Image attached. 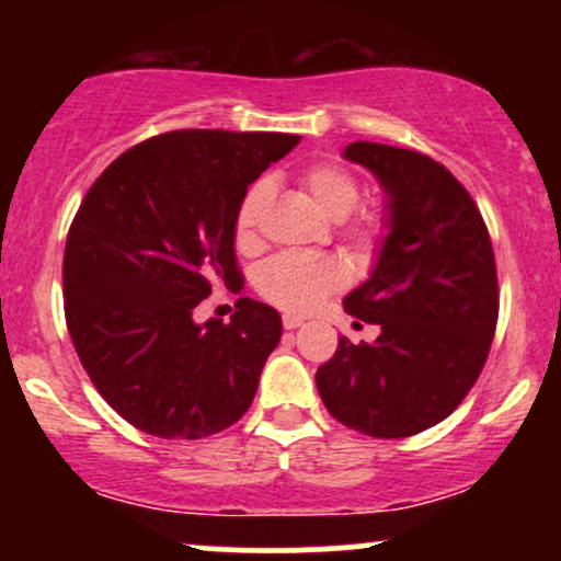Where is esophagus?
I'll list each match as a JSON object with an SVG mask.
<instances>
[{
  "mask_svg": "<svg viewBox=\"0 0 561 561\" xmlns=\"http://www.w3.org/2000/svg\"><path fill=\"white\" fill-rule=\"evenodd\" d=\"M300 324H302V319L293 317V313H285V317H282V327H285V330H298Z\"/></svg>",
  "mask_w": 561,
  "mask_h": 561,
  "instance_id": "obj_1",
  "label": "esophagus"
}]
</instances>
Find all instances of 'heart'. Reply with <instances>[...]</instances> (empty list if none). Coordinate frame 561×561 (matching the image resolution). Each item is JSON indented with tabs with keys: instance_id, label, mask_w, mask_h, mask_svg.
Wrapping results in <instances>:
<instances>
[{
	"instance_id": "heart-1",
	"label": "heart",
	"mask_w": 561,
	"mask_h": 561,
	"mask_svg": "<svg viewBox=\"0 0 561 561\" xmlns=\"http://www.w3.org/2000/svg\"><path fill=\"white\" fill-rule=\"evenodd\" d=\"M300 184L327 214L343 218L356 208L362 197V186L356 176L337 163H313L300 173ZM272 199L268 179H259L244 190L234 210V240L240 248H253L259 242V224L263 208ZM345 234L371 240L385 231V216L379 210H369L343 224ZM347 282V268L332 255L319 253H276L263 261L255 272V289L263 300L289 313H306L317 308L327 295L337 293Z\"/></svg>"
}]
</instances>
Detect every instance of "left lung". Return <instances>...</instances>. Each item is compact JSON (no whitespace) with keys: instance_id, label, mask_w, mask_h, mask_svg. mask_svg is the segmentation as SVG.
Listing matches in <instances>:
<instances>
[{"instance_id":"left-lung-1","label":"left lung","mask_w":561,"mask_h":561,"mask_svg":"<svg viewBox=\"0 0 561 561\" xmlns=\"http://www.w3.org/2000/svg\"><path fill=\"white\" fill-rule=\"evenodd\" d=\"M345 158L390 197V234L351 317L379 324L375 343L340 337L319 366L327 411L371 437H409L443 422L478 382L499 321L491 234L465 184L422 152L353 141Z\"/></svg>"}]
</instances>
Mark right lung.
Returning a JSON list of instances; mask_svg holds the SVG:
<instances>
[{
  "mask_svg": "<svg viewBox=\"0 0 561 561\" xmlns=\"http://www.w3.org/2000/svg\"><path fill=\"white\" fill-rule=\"evenodd\" d=\"M298 141L165 131L115 158L81 199L62 259L66 324L96 392L141 433L199 440L253 403L279 313L253 298L227 324L192 313L214 287L242 285L237 203Z\"/></svg>",
  "mask_w": 561,
  "mask_h": 561,
  "instance_id": "add662e5",
  "label": "right lung"
}]
</instances>
